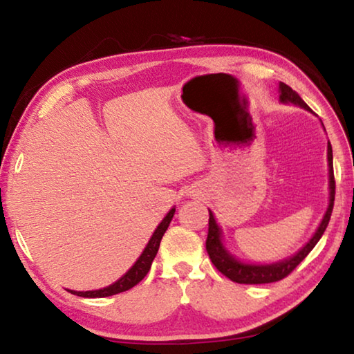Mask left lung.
Wrapping results in <instances>:
<instances>
[{
    "label": "left lung",
    "mask_w": 354,
    "mask_h": 354,
    "mask_svg": "<svg viewBox=\"0 0 354 354\" xmlns=\"http://www.w3.org/2000/svg\"><path fill=\"white\" fill-rule=\"evenodd\" d=\"M278 92H279V103L293 104V106L301 107L304 111L313 112L309 109V106L301 100V97H299L295 91H292L287 84L279 82ZM323 129H325V127H323ZM328 189H329L328 207L320 221V225L317 226L313 237H310L309 241L297 251V253H293L292 256L286 257V259H281L277 262H268V263L245 262L242 259H239L237 256L232 254L231 251L226 248V245L223 242V231H221L220 225L217 223V220H215L214 212L209 209V232H207V241H206V250L212 263L218 268V272H221L225 277H227L231 281H234V283H239V284H267V283H274V281L286 278L287 274H289L293 268H295L298 263L310 253V250L315 247L317 242L320 241V237L323 236V232H325L326 226L329 223V218H331V212L334 206L335 183H334V171H333V148L329 140H328Z\"/></svg>",
    "instance_id": "8db88e82"
}]
</instances>
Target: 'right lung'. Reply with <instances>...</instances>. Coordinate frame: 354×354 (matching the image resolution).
Returning a JSON list of instances; mask_svg holds the SVG:
<instances>
[{
  "mask_svg": "<svg viewBox=\"0 0 354 354\" xmlns=\"http://www.w3.org/2000/svg\"><path fill=\"white\" fill-rule=\"evenodd\" d=\"M175 212H176V207L173 206L170 211L167 212L162 221L158 225V227L154 230L153 236L149 237L148 243L145 245V248H143L142 254L137 257V261L133 263V267H131L122 278L117 279L115 283H112L111 286H106V287H103V289H97V290H87V292L68 290V292L73 293V295L84 297V298H104V297L115 295V293H120V292L133 289L136 284H139L140 281L147 277L149 267H151V262L156 257V254H158V250H159L160 241H162V236L165 234L167 227H169Z\"/></svg>",
  "mask_w": 354,
  "mask_h": 354,
  "instance_id": "1",
  "label": "right lung"
}]
</instances>
